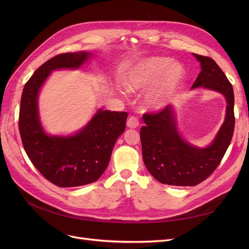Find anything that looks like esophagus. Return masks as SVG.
<instances>
[{
  "label": "esophagus",
  "instance_id": "obj_1",
  "mask_svg": "<svg viewBox=\"0 0 249 249\" xmlns=\"http://www.w3.org/2000/svg\"><path fill=\"white\" fill-rule=\"evenodd\" d=\"M139 126V121H138V119L136 117H130L129 119L127 120V127L128 128H131V129H133V128H137Z\"/></svg>",
  "mask_w": 249,
  "mask_h": 249
}]
</instances>
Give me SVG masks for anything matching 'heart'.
I'll return each instance as SVG.
<instances>
[{"instance_id": "obj_1", "label": "heart", "mask_w": 249, "mask_h": 249, "mask_svg": "<svg viewBox=\"0 0 249 249\" xmlns=\"http://www.w3.org/2000/svg\"><path fill=\"white\" fill-rule=\"evenodd\" d=\"M187 71L184 64L163 56L139 61L125 77L130 93L146 90L142 104L148 111H161L171 104L184 85Z\"/></svg>"}]
</instances>
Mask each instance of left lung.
<instances>
[{
    "mask_svg": "<svg viewBox=\"0 0 249 249\" xmlns=\"http://www.w3.org/2000/svg\"><path fill=\"white\" fill-rule=\"evenodd\" d=\"M201 65V72L193 89H207L225 97L226 115L213 141L198 147L182 138L176 112L167 106L156 114H144L145 126L140 130L143 161L151 176L161 184L196 186L210 176L230 144L234 125V93L225 73L210 57L193 53Z\"/></svg>",
    "mask_w": 249,
    "mask_h": 249,
    "instance_id": "obj_1",
    "label": "left lung"
}]
</instances>
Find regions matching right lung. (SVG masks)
<instances>
[{"label": "right lung", "mask_w": 249, "mask_h": 249, "mask_svg": "<svg viewBox=\"0 0 249 249\" xmlns=\"http://www.w3.org/2000/svg\"><path fill=\"white\" fill-rule=\"evenodd\" d=\"M93 56L78 51L52 57L38 68L23 89L19 130L24 149L33 165L57 187L91 184L107 168L116 140L124 132L128 114L99 109L74 134L50 135L40 121L38 96L50 73L55 70H77Z\"/></svg>", "instance_id": "1"}]
</instances>
